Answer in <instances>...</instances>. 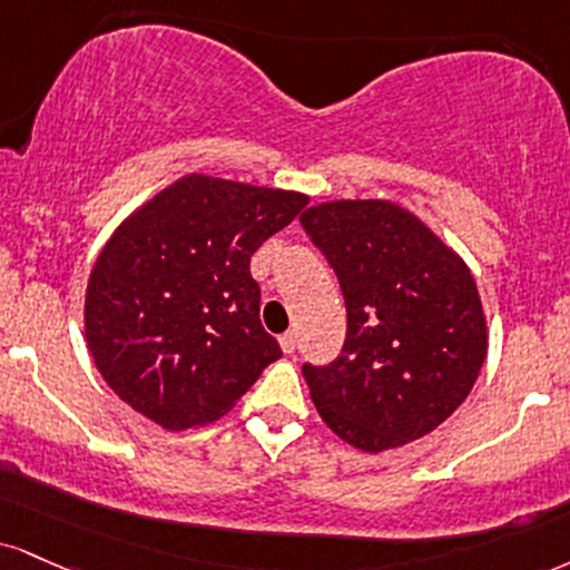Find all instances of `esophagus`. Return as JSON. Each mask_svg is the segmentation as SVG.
<instances>
[{"label": "esophagus", "mask_w": 570, "mask_h": 570, "mask_svg": "<svg viewBox=\"0 0 570 570\" xmlns=\"http://www.w3.org/2000/svg\"><path fill=\"white\" fill-rule=\"evenodd\" d=\"M281 351L284 353L297 351V332H286L284 337H281Z\"/></svg>", "instance_id": "obj_1"}]
</instances>
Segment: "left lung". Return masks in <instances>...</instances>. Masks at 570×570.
Here are the masks:
<instances>
[{
  "label": "left lung",
  "instance_id": "1",
  "mask_svg": "<svg viewBox=\"0 0 570 570\" xmlns=\"http://www.w3.org/2000/svg\"><path fill=\"white\" fill-rule=\"evenodd\" d=\"M299 223L337 273L347 307L340 358L303 368L321 420L368 454L433 433L470 395L489 353L468 263L385 198L313 204Z\"/></svg>",
  "mask_w": 570,
  "mask_h": 570
}]
</instances>
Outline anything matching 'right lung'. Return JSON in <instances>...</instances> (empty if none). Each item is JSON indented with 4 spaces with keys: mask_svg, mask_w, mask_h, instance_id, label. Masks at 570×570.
Listing matches in <instances>:
<instances>
[{
    "mask_svg": "<svg viewBox=\"0 0 570 570\" xmlns=\"http://www.w3.org/2000/svg\"><path fill=\"white\" fill-rule=\"evenodd\" d=\"M305 204L297 190L190 173L111 233L87 281L85 337L129 409L169 433L204 428L281 358L249 259Z\"/></svg>",
    "mask_w": 570,
    "mask_h": 570,
    "instance_id": "1",
    "label": "right lung"
}]
</instances>
